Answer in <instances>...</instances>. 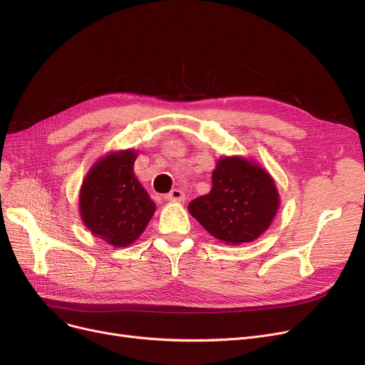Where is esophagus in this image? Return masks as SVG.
<instances>
[{"label":"esophagus","mask_w":365,"mask_h":365,"mask_svg":"<svg viewBox=\"0 0 365 365\" xmlns=\"http://www.w3.org/2000/svg\"><path fill=\"white\" fill-rule=\"evenodd\" d=\"M168 201H185V194L180 189H171V191L165 195Z\"/></svg>","instance_id":"34e87169"}]
</instances>
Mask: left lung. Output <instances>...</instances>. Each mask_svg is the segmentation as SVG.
<instances>
[{
  "label": "left lung",
  "instance_id": "obj_1",
  "mask_svg": "<svg viewBox=\"0 0 365 365\" xmlns=\"http://www.w3.org/2000/svg\"><path fill=\"white\" fill-rule=\"evenodd\" d=\"M212 191L189 202V212L216 239L249 243L270 227L279 195L270 174L243 158H222Z\"/></svg>",
  "mask_w": 365,
  "mask_h": 365
}]
</instances>
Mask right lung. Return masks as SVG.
<instances>
[{"label":"right lung","instance_id":"right-lung-1","mask_svg":"<svg viewBox=\"0 0 365 365\" xmlns=\"http://www.w3.org/2000/svg\"><path fill=\"white\" fill-rule=\"evenodd\" d=\"M135 153H112L95 164L81 189L85 225L115 247L133 243L145 231L155 202L134 176Z\"/></svg>","mask_w":365,"mask_h":365}]
</instances>
